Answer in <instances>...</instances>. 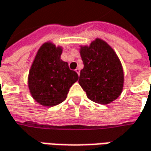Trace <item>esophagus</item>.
Returning a JSON list of instances; mask_svg holds the SVG:
<instances>
[{
    "instance_id": "obj_1",
    "label": "esophagus",
    "mask_w": 151,
    "mask_h": 151,
    "mask_svg": "<svg viewBox=\"0 0 151 151\" xmlns=\"http://www.w3.org/2000/svg\"><path fill=\"white\" fill-rule=\"evenodd\" d=\"M75 71H76V73L78 74V76H79V74H80V69H79V68H76Z\"/></svg>"
}]
</instances>
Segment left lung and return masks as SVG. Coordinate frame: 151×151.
<instances>
[{
	"mask_svg": "<svg viewBox=\"0 0 151 151\" xmlns=\"http://www.w3.org/2000/svg\"><path fill=\"white\" fill-rule=\"evenodd\" d=\"M83 68L78 83L92 101L108 104L121 94L124 72L117 54L104 40L96 38L89 46H81Z\"/></svg>",
	"mask_w": 151,
	"mask_h": 151,
	"instance_id": "1",
	"label": "left lung"
}]
</instances>
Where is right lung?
<instances>
[{
    "label": "right lung",
    "instance_id": "add662e5",
    "mask_svg": "<svg viewBox=\"0 0 151 151\" xmlns=\"http://www.w3.org/2000/svg\"><path fill=\"white\" fill-rule=\"evenodd\" d=\"M63 48L52 42L41 46L28 75V88L34 99L47 107L58 105L67 98L69 88L78 79L75 71L61 59Z\"/></svg>",
    "mask_w": 151,
    "mask_h": 151
}]
</instances>
